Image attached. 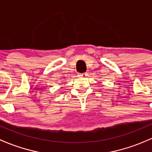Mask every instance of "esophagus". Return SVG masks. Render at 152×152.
<instances>
[{
  "label": "esophagus",
  "instance_id": "1",
  "mask_svg": "<svg viewBox=\"0 0 152 152\" xmlns=\"http://www.w3.org/2000/svg\"><path fill=\"white\" fill-rule=\"evenodd\" d=\"M80 76L82 77H86L88 76V73H86V72L82 73V74H80Z\"/></svg>",
  "mask_w": 152,
  "mask_h": 152
}]
</instances>
